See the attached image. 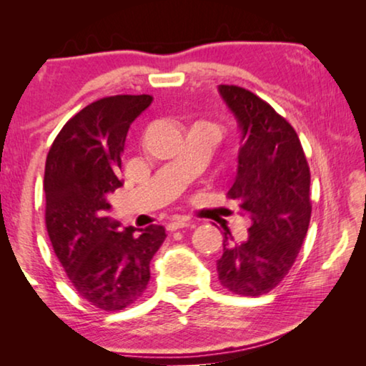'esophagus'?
<instances>
[{"mask_svg": "<svg viewBox=\"0 0 366 366\" xmlns=\"http://www.w3.org/2000/svg\"><path fill=\"white\" fill-rule=\"evenodd\" d=\"M190 224H192L190 219L181 218V216H179V218H172V219L168 222V224H166V229H168V231H177V229L187 227V226H190Z\"/></svg>", "mask_w": 366, "mask_h": 366, "instance_id": "obj_1", "label": "esophagus"}]
</instances>
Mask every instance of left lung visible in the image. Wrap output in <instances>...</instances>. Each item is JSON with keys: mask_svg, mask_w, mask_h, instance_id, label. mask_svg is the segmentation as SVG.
Returning a JSON list of instances; mask_svg holds the SVG:
<instances>
[{"mask_svg": "<svg viewBox=\"0 0 366 366\" xmlns=\"http://www.w3.org/2000/svg\"><path fill=\"white\" fill-rule=\"evenodd\" d=\"M218 92L240 132L227 198L252 226L244 242H234L226 229L216 268L231 292L258 297L286 277L299 255L312 216L310 169L299 135L268 103L235 85Z\"/></svg>", "mask_w": 366, "mask_h": 366, "instance_id": "1", "label": "left lung"}]
</instances>
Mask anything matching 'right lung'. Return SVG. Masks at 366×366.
Instances as JSON below:
<instances>
[{"label": "right lung", "instance_id": "1", "mask_svg": "<svg viewBox=\"0 0 366 366\" xmlns=\"http://www.w3.org/2000/svg\"><path fill=\"white\" fill-rule=\"evenodd\" d=\"M150 95L102 98L71 117L49 148L45 166L46 231L77 294L107 312L145 292L150 262L166 232L150 224L121 229L108 197L122 187L121 154L131 124Z\"/></svg>", "mask_w": 366, "mask_h": 366}]
</instances>
